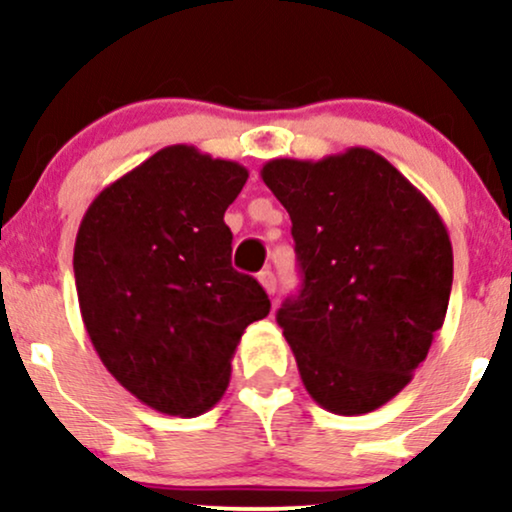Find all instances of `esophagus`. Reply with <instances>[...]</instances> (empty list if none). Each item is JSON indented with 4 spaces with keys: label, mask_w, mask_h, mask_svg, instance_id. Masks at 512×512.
<instances>
[{
    "label": "esophagus",
    "mask_w": 512,
    "mask_h": 512,
    "mask_svg": "<svg viewBox=\"0 0 512 512\" xmlns=\"http://www.w3.org/2000/svg\"><path fill=\"white\" fill-rule=\"evenodd\" d=\"M257 279H260L262 289L267 291L269 296H274V293H276V276L269 272V269H264V272H260V276H257Z\"/></svg>",
    "instance_id": "esophagus-1"
}]
</instances>
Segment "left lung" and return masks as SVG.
I'll return each mask as SVG.
<instances>
[{
	"label": "left lung",
	"instance_id": "1",
	"mask_svg": "<svg viewBox=\"0 0 512 512\" xmlns=\"http://www.w3.org/2000/svg\"><path fill=\"white\" fill-rule=\"evenodd\" d=\"M260 175L293 223L303 289L276 322L305 390L332 414L383 407L443 327L448 228L387 158L363 146L320 161L274 158Z\"/></svg>",
	"mask_w": 512,
	"mask_h": 512
}]
</instances>
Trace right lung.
Wrapping results in <instances>:
<instances>
[{
  "instance_id": "1",
  "label": "right lung",
  "mask_w": 512,
  "mask_h": 512,
  "mask_svg": "<svg viewBox=\"0 0 512 512\" xmlns=\"http://www.w3.org/2000/svg\"><path fill=\"white\" fill-rule=\"evenodd\" d=\"M248 168L187 144L110 182L81 219L74 279L93 349L146 407L199 416L226 392L245 327L269 315L231 267L228 204Z\"/></svg>"
}]
</instances>
